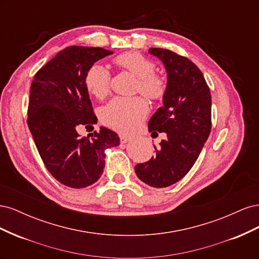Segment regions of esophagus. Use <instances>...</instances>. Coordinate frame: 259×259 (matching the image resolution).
Segmentation results:
<instances>
[{
  "mask_svg": "<svg viewBox=\"0 0 259 259\" xmlns=\"http://www.w3.org/2000/svg\"><path fill=\"white\" fill-rule=\"evenodd\" d=\"M120 140H121L122 144H126L127 142H130V140H131V137L126 136V135H120Z\"/></svg>",
  "mask_w": 259,
  "mask_h": 259,
  "instance_id": "obj_1",
  "label": "esophagus"
}]
</instances>
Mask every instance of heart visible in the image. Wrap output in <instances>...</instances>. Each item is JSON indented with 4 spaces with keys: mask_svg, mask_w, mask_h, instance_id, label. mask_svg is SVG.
<instances>
[{
    "mask_svg": "<svg viewBox=\"0 0 259 259\" xmlns=\"http://www.w3.org/2000/svg\"><path fill=\"white\" fill-rule=\"evenodd\" d=\"M115 64L127 70L138 79L137 90L149 98H159L165 92L162 77L154 74V64L136 52L124 53ZM85 88L97 98L105 97L110 89V72L100 64L93 65L85 75ZM149 112L143 97H114L100 109L99 116L109 127L123 133L136 130Z\"/></svg>",
    "mask_w": 259,
    "mask_h": 259,
    "instance_id": "1",
    "label": "heart"
}]
</instances>
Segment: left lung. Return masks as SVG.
Listing matches in <instances>:
<instances>
[{
	"mask_svg": "<svg viewBox=\"0 0 259 259\" xmlns=\"http://www.w3.org/2000/svg\"><path fill=\"white\" fill-rule=\"evenodd\" d=\"M166 70L167 82L163 106L150 117L148 131L166 133L156 154L137 164L135 173L154 188L168 187L191 169L206 143L211 127V97L201 70L176 53L150 49ZM158 134V133H156ZM152 135V134H151Z\"/></svg>",
	"mask_w": 259,
	"mask_h": 259,
	"instance_id": "8db88e82",
	"label": "left lung"
}]
</instances>
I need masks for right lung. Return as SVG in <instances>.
Segmentation results:
<instances>
[{
  "mask_svg": "<svg viewBox=\"0 0 259 259\" xmlns=\"http://www.w3.org/2000/svg\"><path fill=\"white\" fill-rule=\"evenodd\" d=\"M111 54L69 46L38 70L31 84L28 126L37 151L50 173L75 189L96 183L104 171L105 150L120 145L116 133L104 126L92 138L76 131L97 122L84 80L96 61Z\"/></svg>",
  "mask_w": 259,
  "mask_h": 259,
  "instance_id": "1",
  "label": "right lung"
}]
</instances>
